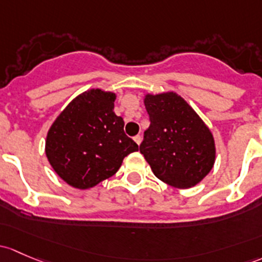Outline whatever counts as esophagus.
I'll list each match as a JSON object with an SVG mask.
<instances>
[{"label": "esophagus", "instance_id": "1", "mask_svg": "<svg viewBox=\"0 0 262 262\" xmlns=\"http://www.w3.org/2000/svg\"><path fill=\"white\" fill-rule=\"evenodd\" d=\"M134 142H136L137 143V144H140V142H142V136H139V134H138V136H136V137H134Z\"/></svg>", "mask_w": 262, "mask_h": 262}]
</instances>
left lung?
Instances as JSON below:
<instances>
[{
	"mask_svg": "<svg viewBox=\"0 0 262 262\" xmlns=\"http://www.w3.org/2000/svg\"><path fill=\"white\" fill-rule=\"evenodd\" d=\"M144 104L150 125L139 150L154 176L176 188L196 186L214 163L210 129L176 93L147 95Z\"/></svg>",
	"mask_w": 262,
	"mask_h": 262,
	"instance_id": "obj_1",
	"label": "left lung"
}]
</instances>
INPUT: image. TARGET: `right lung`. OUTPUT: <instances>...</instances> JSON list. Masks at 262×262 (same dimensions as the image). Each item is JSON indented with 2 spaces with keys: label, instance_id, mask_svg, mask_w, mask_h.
I'll list each match as a JSON object with an SVG mask.
<instances>
[{
  "label": "right lung",
  "instance_id": "obj_1",
  "mask_svg": "<svg viewBox=\"0 0 262 262\" xmlns=\"http://www.w3.org/2000/svg\"><path fill=\"white\" fill-rule=\"evenodd\" d=\"M115 94L88 90L57 117L46 138V156L55 172L75 188L86 189L117 173L138 144L124 133L114 113Z\"/></svg>",
  "mask_w": 262,
  "mask_h": 262
}]
</instances>
